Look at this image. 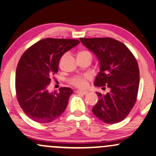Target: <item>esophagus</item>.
Returning a JSON list of instances; mask_svg holds the SVG:
<instances>
[{"label": "esophagus", "mask_w": 156, "mask_h": 156, "mask_svg": "<svg viewBox=\"0 0 156 156\" xmlns=\"http://www.w3.org/2000/svg\"><path fill=\"white\" fill-rule=\"evenodd\" d=\"M76 93L80 94L86 95V94H88V91H80V90H78V91H76Z\"/></svg>", "instance_id": "esophagus-1"}]
</instances>
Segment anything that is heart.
I'll return each mask as SVG.
<instances>
[{
	"instance_id": "obj_1",
	"label": "heart",
	"mask_w": 156,
	"mask_h": 156,
	"mask_svg": "<svg viewBox=\"0 0 156 156\" xmlns=\"http://www.w3.org/2000/svg\"><path fill=\"white\" fill-rule=\"evenodd\" d=\"M90 54V52L88 51L83 50L80 51L78 53V55H81V54ZM91 79V76L89 75H84V76H76L73 78H71L69 80V82L71 85L76 86L79 89H84L88 86V80Z\"/></svg>"
}]
</instances>
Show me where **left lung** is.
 Wrapping results in <instances>:
<instances>
[{"label": "left lung", "instance_id": "left-lung-1", "mask_svg": "<svg viewBox=\"0 0 156 156\" xmlns=\"http://www.w3.org/2000/svg\"><path fill=\"white\" fill-rule=\"evenodd\" d=\"M80 40L100 62L94 86L110 89L106 94L97 92L99 101L93 107V113L104 123H119L129 115L136 101L140 70L136 58L126 45L111 37Z\"/></svg>", "mask_w": 156, "mask_h": 156}]
</instances>
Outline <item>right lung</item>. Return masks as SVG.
Here are the masks:
<instances>
[{
    "mask_svg": "<svg viewBox=\"0 0 156 156\" xmlns=\"http://www.w3.org/2000/svg\"><path fill=\"white\" fill-rule=\"evenodd\" d=\"M79 43L76 39L44 38L22 55L15 78L16 98L24 113L33 121L50 123L66 109L73 90L61 87L59 91L49 93L48 86L52 76L58 72L62 56Z\"/></svg>",
    "mask_w": 156,
    "mask_h": 156,
    "instance_id": "right-lung-1",
    "label": "right lung"
}]
</instances>
